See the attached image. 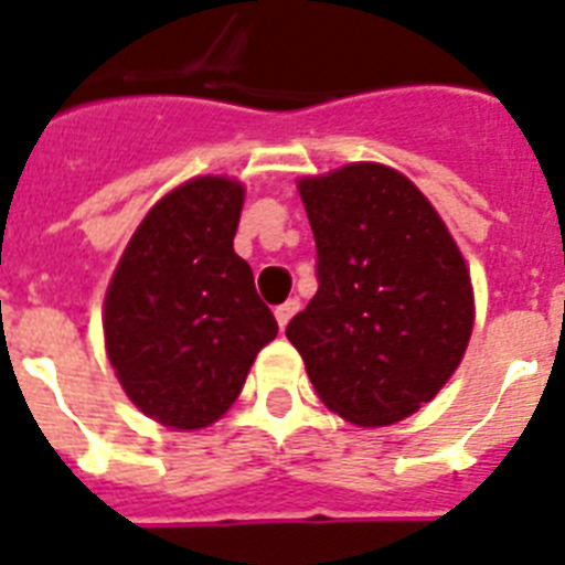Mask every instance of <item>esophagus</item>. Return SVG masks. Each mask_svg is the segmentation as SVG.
I'll return each mask as SVG.
<instances>
[{"label":"esophagus","instance_id":"34e87169","mask_svg":"<svg viewBox=\"0 0 565 565\" xmlns=\"http://www.w3.org/2000/svg\"><path fill=\"white\" fill-rule=\"evenodd\" d=\"M301 310V301H298V298H289V301H284L281 307H276V321H278V327H287L289 323V318L296 316V312Z\"/></svg>","mask_w":565,"mask_h":565}]
</instances>
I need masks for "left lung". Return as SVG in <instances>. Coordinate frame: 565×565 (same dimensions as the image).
Segmentation results:
<instances>
[{"label": "left lung", "mask_w": 565, "mask_h": 565, "mask_svg": "<svg viewBox=\"0 0 565 565\" xmlns=\"http://www.w3.org/2000/svg\"><path fill=\"white\" fill-rule=\"evenodd\" d=\"M318 292L287 323L318 398L358 426L409 418L458 370L475 298L458 244L424 193L358 161L298 181Z\"/></svg>", "instance_id": "8db88e82"}]
</instances>
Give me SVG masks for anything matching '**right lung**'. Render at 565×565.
<instances>
[{"instance_id": "add662e5", "label": "right lung", "mask_w": 565, "mask_h": 565, "mask_svg": "<svg viewBox=\"0 0 565 565\" xmlns=\"http://www.w3.org/2000/svg\"><path fill=\"white\" fill-rule=\"evenodd\" d=\"M244 188L199 175L145 215L105 296V343L147 418L201 429L238 398L278 323L233 249Z\"/></svg>"}]
</instances>
